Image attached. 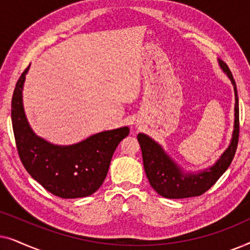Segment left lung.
<instances>
[{"mask_svg":"<svg viewBox=\"0 0 250 250\" xmlns=\"http://www.w3.org/2000/svg\"><path fill=\"white\" fill-rule=\"evenodd\" d=\"M220 64L233 84L235 94V119L231 145L213 167L198 174H183L180 167L176 166L172 159H169V157L164 152L158 143L142 133L138 135L146 177H148L150 186L160 196L169 198V199H182V198L201 196L217 182V180L228 169L233 160L235 151H237L239 129H240L237 86H235V82L228 64L221 60Z\"/></svg>","mask_w":250,"mask_h":250,"instance_id":"obj_1","label":"left lung"}]
</instances>
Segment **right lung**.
Masks as SVG:
<instances>
[{
	"label": "right lung",
	"mask_w": 250,
	"mask_h": 250,
	"mask_svg": "<svg viewBox=\"0 0 250 250\" xmlns=\"http://www.w3.org/2000/svg\"><path fill=\"white\" fill-rule=\"evenodd\" d=\"M29 66L17 82L11 101L16 146L23 167L44 189L60 198L91 196L107 176L111 157L129 133L121 127L92 135L77 145H51L34 134L22 107V85Z\"/></svg>",
	"instance_id": "obj_1"
}]
</instances>
